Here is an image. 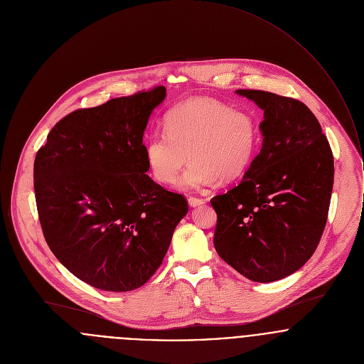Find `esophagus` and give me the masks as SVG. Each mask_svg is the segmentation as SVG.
Returning <instances> with one entry per match:
<instances>
[{"mask_svg": "<svg viewBox=\"0 0 364 364\" xmlns=\"http://www.w3.org/2000/svg\"><path fill=\"white\" fill-rule=\"evenodd\" d=\"M188 202H189V206H191V208H198V206H200V205H203V203H205V200H203V199H200V198H195V196H191V198L188 199Z\"/></svg>", "mask_w": 364, "mask_h": 364, "instance_id": "1", "label": "esophagus"}]
</instances>
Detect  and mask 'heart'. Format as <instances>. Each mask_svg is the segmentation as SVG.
<instances>
[{"label": "heart", "mask_w": 364, "mask_h": 364, "mask_svg": "<svg viewBox=\"0 0 364 364\" xmlns=\"http://www.w3.org/2000/svg\"><path fill=\"white\" fill-rule=\"evenodd\" d=\"M259 145L257 117L215 99L188 100L165 116V131L148 135L144 152L152 178L185 191H200L232 181L248 169Z\"/></svg>", "instance_id": "heart-1"}]
</instances>
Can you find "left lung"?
I'll return each mask as SVG.
<instances>
[{"mask_svg": "<svg viewBox=\"0 0 364 364\" xmlns=\"http://www.w3.org/2000/svg\"><path fill=\"white\" fill-rule=\"evenodd\" d=\"M237 95L264 110L262 146L242 182L210 203L213 244L229 265L255 282L298 271L326 226L333 154L314 113L299 100L262 90Z\"/></svg>", "mask_w": 364, "mask_h": 364, "instance_id": "1", "label": "left lung"}]
</instances>
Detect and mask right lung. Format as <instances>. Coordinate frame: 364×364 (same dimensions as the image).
<instances>
[{"label": "right lung", "mask_w": 364, "mask_h": 364, "mask_svg": "<svg viewBox=\"0 0 364 364\" xmlns=\"http://www.w3.org/2000/svg\"><path fill=\"white\" fill-rule=\"evenodd\" d=\"M164 86L76 110L48 134L33 162L41 228L79 279L112 292L142 287L162 264L183 195L148 175L142 136Z\"/></svg>", "instance_id": "right-lung-1"}]
</instances>
